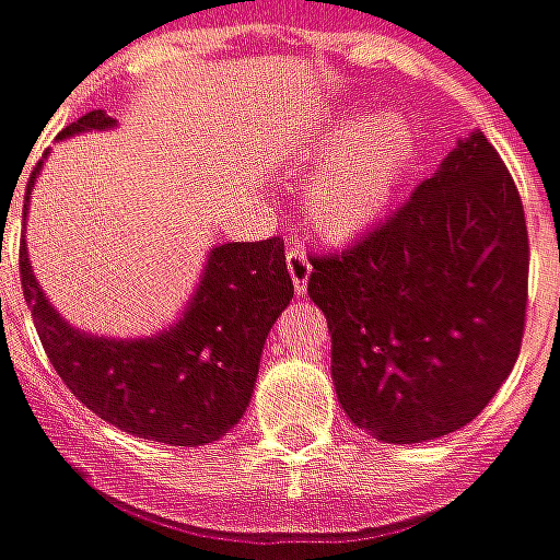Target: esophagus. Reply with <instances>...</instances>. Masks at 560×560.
I'll use <instances>...</instances> for the list:
<instances>
[{
  "instance_id": "1",
  "label": "esophagus",
  "mask_w": 560,
  "mask_h": 560,
  "mask_svg": "<svg viewBox=\"0 0 560 560\" xmlns=\"http://www.w3.org/2000/svg\"><path fill=\"white\" fill-rule=\"evenodd\" d=\"M284 260H288V272H291V281H294V291L303 294L306 291V281L312 276V264L310 257H306V248L300 242H291L288 250H284Z\"/></svg>"
}]
</instances>
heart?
<instances>
[{"instance_id":"b5f03b06","label":"heart","mask_w":560,"mask_h":560,"mask_svg":"<svg viewBox=\"0 0 560 560\" xmlns=\"http://www.w3.org/2000/svg\"><path fill=\"white\" fill-rule=\"evenodd\" d=\"M318 152H337L315 171L310 192L312 223L328 235H352L371 226L401 184L413 152V135L401 116L346 119L322 137Z\"/></svg>"}]
</instances>
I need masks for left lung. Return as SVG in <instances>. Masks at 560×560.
<instances>
[{"label": "left lung", "instance_id": "1", "mask_svg": "<svg viewBox=\"0 0 560 560\" xmlns=\"http://www.w3.org/2000/svg\"><path fill=\"white\" fill-rule=\"evenodd\" d=\"M310 260L337 398L368 435L420 444L456 432L515 368L530 242L518 186L485 135L359 242Z\"/></svg>", "mask_w": 560, "mask_h": 560}]
</instances>
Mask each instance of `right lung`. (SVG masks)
<instances>
[{
    "label": "right lung",
    "mask_w": 560,
    "mask_h": 560,
    "mask_svg": "<svg viewBox=\"0 0 560 560\" xmlns=\"http://www.w3.org/2000/svg\"><path fill=\"white\" fill-rule=\"evenodd\" d=\"M109 125L104 109H94L60 137ZM21 284L45 355L67 389L121 432L174 447L211 444L242 420L266 334L294 296L279 235L211 250L189 312L155 340L121 343L72 330L42 296L24 248Z\"/></svg>",
    "instance_id": "obj_1"
}]
</instances>
